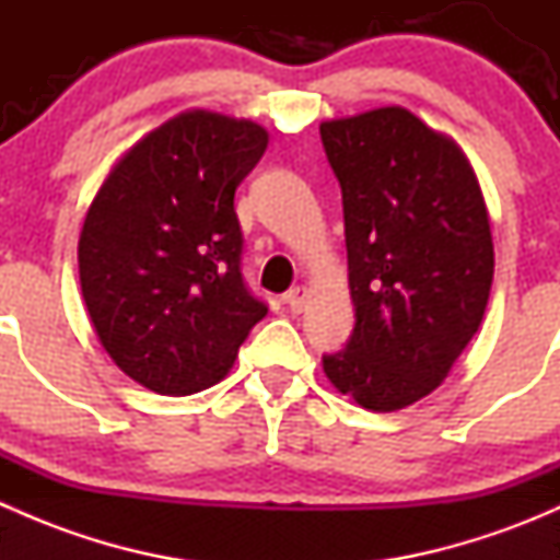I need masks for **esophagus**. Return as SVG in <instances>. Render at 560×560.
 <instances>
[{
  "instance_id": "obj_1",
  "label": "esophagus",
  "mask_w": 560,
  "mask_h": 560,
  "mask_svg": "<svg viewBox=\"0 0 560 560\" xmlns=\"http://www.w3.org/2000/svg\"><path fill=\"white\" fill-rule=\"evenodd\" d=\"M306 301H308L306 287H292L290 292H284V303L290 306V312L301 314L303 308H306Z\"/></svg>"
}]
</instances>
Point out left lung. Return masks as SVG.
Here are the masks:
<instances>
[{
    "mask_svg": "<svg viewBox=\"0 0 560 560\" xmlns=\"http://www.w3.org/2000/svg\"><path fill=\"white\" fill-rule=\"evenodd\" d=\"M341 184L354 330L322 354L338 393L395 411L444 382L493 284L488 208L466 154L404 107L319 127Z\"/></svg>",
    "mask_w": 560,
    "mask_h": 560,
    "instance_id": "1",
    "label": "left lung"
}]
</instances>
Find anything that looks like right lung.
I'll return each instance as SVG.
<instances>
[{"mask_svg": "<svg viewBox=\"0 0 560 560\" xmlns=\"http://www.w3.org/2000/svg\"><path fill=\"white\" fill-rule=\"evenodd\" d=\"M265 149L259 124L180 113L116 162L89 208L83 301L113 363L154 393L217 385L268 314L241 273L235 213V189Z\"/></svg>", "mask_w": 560, "mask_h": 560, "instance_id": "1", "label": "right lung"}]
</instances>
